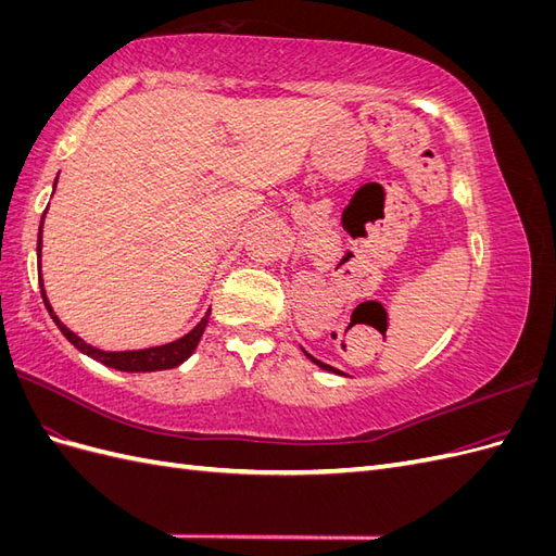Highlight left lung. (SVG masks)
Masks as SVG:
<instances>
[{
  "instance_id": "left-lung-1",
  "label": "left lung",
  "mask_w": 556,
  "mask_h": 556,
  "mask_svg": "<svg viewBox=\"0 0 556 556\" xmlns=\"http://www.w3.org/2000/svg\"><path fill=\"white\" fill-rule=\"evenodd\" d=\"M308 359H313V362H315V364H317L319 368H325V371H333V368H331L329 364H323V362H319V359H315V357H311V355H308Z\"/></svg>"
}]
</instances>
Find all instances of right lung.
I'll return each instance as SVG.
<instances>
[{"label": "right lung", "instance_id": "right-lung-1", "mask_svg": "<svg viewBox=\"0 0 556 556\" xmlns=\"http://www.w3.org/2000/svg\"><path fill=\"white\" fill-rule=\"evenodd\" d=\"M58 185V180H55ZM43 217L46 213L41 215V225H39V239H37V260H39V266H41V229H43ZM39 285H41V296H43V304L50 313V317H53V323L58 325V329L66 336V341H70L72 345H76L83 355H88L97 362H102L104 366H111V368H117V371H127V374H148V371H164V368H174L178 364H182L185 359H188L194 348L199 345L201 341V333H204L206 325H208V315H211V308L208 313L201 317V323L182 336V339L178 341H172V343H164V345H155V348H143V350H123V352H109V350H99L90 343H86L80 339V336H76L70 327H66L62 319L55 315L53 306H50V301L46 296V290H43V280L39 278Z\"/></svg>", "mask_w": 556, "mask_h": 556}]
</instances>
